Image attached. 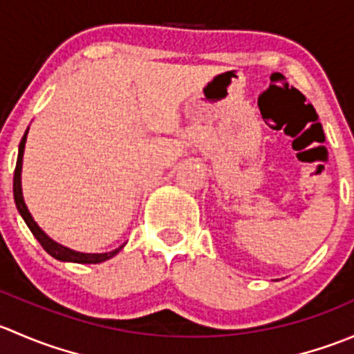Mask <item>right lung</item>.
Listing matches in <instances>:
<instances>
[{"label": "right lung", "instance_id": "right-lung-1", "mask_svg": "<svg viewBox=\"0 0 354 354\" xmlns=\"http://www.w3.org/2000/svg\"><path fill=\"white\" fill-rule=\"evenodd\" d=\"M27 131L24 133L22 142L19 145V159H17V167H15V174H13V197H15V205L19 209L20 216L25 221V224L28 226V230L32 231V234L35 236V240L42 245V248L49 253L51 257H55L56 260H62V262H75V263H101L104 260H109L111 257L116 255L124 245L118 246L116 250L113 252H106V253H84V252H77V250L68 248L65 245H59L58 241H55L53 238H49L44 231L39 227V224L35 223L32 214L28 212L27 203L24 200V194H22V164H24V151H25V142H27Z\"/></svg>", "mask_w": 354, "mask_h": 354}]
</instances>
